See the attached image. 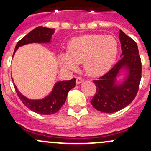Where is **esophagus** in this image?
<instances>
[{
  "instance_id": "esophagus-1",
  "label": "esophagus",
  "mask_w": 151,
  "mask_h": 151,
  "mask_svg": "<svg viewBox=\"0 0 151 151\" xmlns=\"http://www.w3.org/2000/svg\"><path fill=\"white\" fill-rule=\"evenodd\" d=\"M84 80L83 78H81V77H78V78H76V84H80V83H82V82H83Z\"/></svg>"
}]
</instances>
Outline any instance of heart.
<instances>
[{
	"label": "heart",
	"mask_w": 151,
	"mask_h": 151,
	"mask_svg": "<svg viewBox=\"0 0 151 151\" xmlns=\"http://www.w3.org/2000/svg\"><path fill=\"white\" fill-rule=\"evenodd\" d=\"M118 54V42L113 36L90 34L74 38L69 41L67 54L60 56L62 66L76 69L78 64L91 76L104 74L111 68Z\"/></svg>",
	"instance_id": "1"
}]
</instances>
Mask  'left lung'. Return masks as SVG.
Masks as SVG:
<instances>
[{"instance_id": "8db88e82", "label": "left lung", "mask_w": 151, "mask_h": 151, "mask_svg": "<svg viewBox=\"0 0 151 151\" xmlns=\"http://www.w3.org/2000/svg\"><path fill=\"white\" fill-rule=\"evenodd\" d=\"M119 39L122 58L110 71L97 80H93L96 85V93L91 104L96 110L103 113H115L123 109L134 99L139 88L141 60L138 45L122 30ZM123 66L129 69V77L123 84L117 86L115 84V77Z\"/></svg>"}]
</instances>
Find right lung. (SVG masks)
<instances>
[{"label":"right lung","instance_id":"obj_1","mask_svg":"<svg viewBox=\"0 0 151 151\" xmlns=\"http://www.w3.org/2000/svg\"><path fill=\"white\" fill-rule=\"evenodd\" d=\"M54 29L38 26L31 31L20 41L17 42L16 45L15 51L19 47L29 43H47L50 42V38L54 33ZM76 78H73L69 81H61L57 82L52 92L47 97L41 100H30L24 97L19 91L17 86L14 85L16 92L19 99L24 105L27 106L29 110L41 115H50L57 113L64 104L67 97L68 92L76 86Z\"/></svg>","mask_w":151,"mask_h":151}]
</instances>
